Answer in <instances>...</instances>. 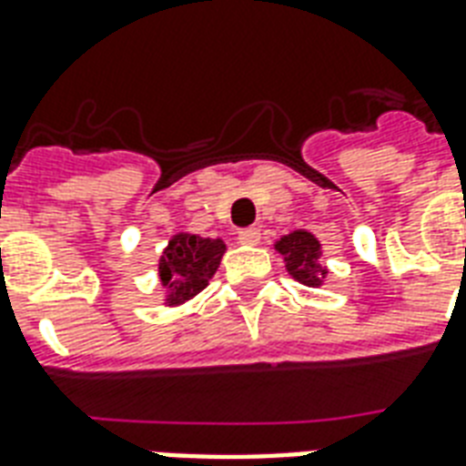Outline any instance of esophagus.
<instances>
[{"mask_svg": "<svg viewBox=\"0 0 466 466\" xmlns=\"http://www.w3.org/2000/svg\"><path fill=\"white\" fill-rule=\"evenodd\" d=\"M237 239H239V244H248V247H254V244H258V241H261V232H258L257 227H247V229H241Z\"/></svg>", "mask_w": 466, "mask_h": 466, "instance_id": "1", "label": "esophagus"}]
</instances>
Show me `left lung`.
<instances>
[{
    "label": "left lung",
    "mask_w": 466,
    "mask_h": 466,
    "mask_svg": "<svg viewBox=\"0 0 466 466\" xmlns=\"http://www.w3.org/2000/svg\"><path fill=\"white\" fill-rule=\"evenodd\" d=\"M276 248L286 257V268L290 271V276L300 280L303 286L315 289L328 276V268L319 264V257H322L319 241L310 232H303V229L290 232L276 244Z\"/></svg>",
    "instance_id": "8db88e82"
}]
</instances>
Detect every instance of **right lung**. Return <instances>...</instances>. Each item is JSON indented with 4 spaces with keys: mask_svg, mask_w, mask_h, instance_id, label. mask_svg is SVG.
<instances>
[{
    "mask_svg": "<svg viewBox=\"0 0 466 466\" xmlns=\"http://www.w3.org/2000/svg\"><path fill=\"white\" fill-rule=\"evenodd\" d=\"M225 254L222 239H202L195 234H177L163 251L158 276L168 290V305H180L198 296L215 276Z\"/></svg>",
    "mask_w": 466,
    "mask_h": 466,
    "instance_id": "add662e5",
    "label": "right lung"
}]
</instances>
